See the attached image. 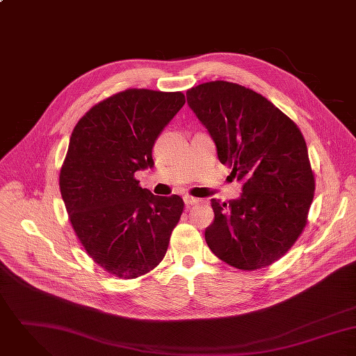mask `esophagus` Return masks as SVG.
I'll list each match as a JSON object with an SVG mask.
<instances>
[{
	"label": "esophagus",
	"instance_id": "34e87169",
	"mask_svg": "<svg viewBox=\"0 0 356 356\" xmlns=\"http://www.w3.org/2000/svg\"><path fill=\"white\" fill-rule=\"evenodd\" d=\"M183 200H184L186 207H193V205H195V204L200 202L198 198H194V197H190V195H186Z\"/></svg>",
	"mask_w": 356,
	"mask_h": 356
}]
</instances>
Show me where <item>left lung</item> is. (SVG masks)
Returning <instances> with one entry per match:
<instances>
[{
    "label": "left lung",
    "instance_id": "1",
    "mask_svg": "<svg viewBox=\"0 0 356 356\" xmlns=\"http://www.w3.org/2000/svg\"><path fill=\"white\" fill-rule=\"evenodd\" d=\"M187 103L213 139L218 161L243 181L239 200H212L205 239L214 254L253 271L280 260L307 224L315 180L297 125L260 93L212 81L187 90Z\"/></svg>",
    "mask_w": 356,
    "mask_h": 356
}]
</instances>
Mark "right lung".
I'll return each instance as SVG.
<instances>
[{
    "label": "right lung",
    "instance_id": "right-lung-1",
    "mask_svg": "<svg viewBox=\"0 0 356 356\" xmlns=\"http://www.w3.org/2000/svg\"><path fill=\"white\" fill-rule=\"evenodd\" d=\"M184 103L181 92L127 89L93 106L72 131L62 198L86 253L114 277L154 270L183 213L179 195L151 194L135 173L154 166V143Z\"/></svg>",
    "mask_w": 356,
    "mask_h": 356
}]
</instances>
